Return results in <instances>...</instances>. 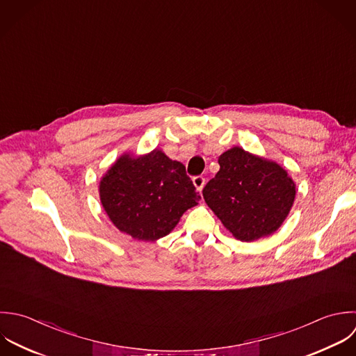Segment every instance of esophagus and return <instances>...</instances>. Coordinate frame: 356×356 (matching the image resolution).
<instances>
[{
  "label": "esophagus",
  "instance_id": "obj_1",
  "mask_svg": "<svg viewBox=\"0 0 356 356\" xmlns=\"http://www.w3.org/2000/svg\"><path fill=\"white\" fill-rule=\"evenodd\" d=\"M193 183H194V186L197 187V190L201 191L202 187H204V184H205V177H204V176H194V177H193Z\"/></svg>",
  "mask_w": 356,
  "mask_h": 356
}]
</instances>
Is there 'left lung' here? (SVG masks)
<instances>
[{
  "mask_svg": "<svg viewBox=\"0 0 356 356\" xmlns=\"http://www.w3.org/2000/svg\"><path fill=\"white\" fill-rule=\"evenodd\" d=\"M219 165L202 195L225 227L241 241L276 232L296 198V184L287 172L240 147L222 154Z\"/></svg>",
  "mask_w": 356,
  "mask_h": 356,
  "instance_id": "obj_1",
  "label": "left lung"
}]
</instances>
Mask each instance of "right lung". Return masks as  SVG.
Instances as JSON below:
<instances>
[{"instance_id":"1","label":"right lung","mask_w":356,"mask_h":356,"mask_svg":"<svg viewBox=\"0 0 356 356\" xmlns=\"http://www.w3.org/2000/svg\"><path fill=\"white\" fill-rule=\"evenodd\" d=\"M99 197L112 223L144 241L170 233L201 200L186 166L159 149L137 159L127 155L118 159L101 180Z\"/></svg>"}]
</instances>
